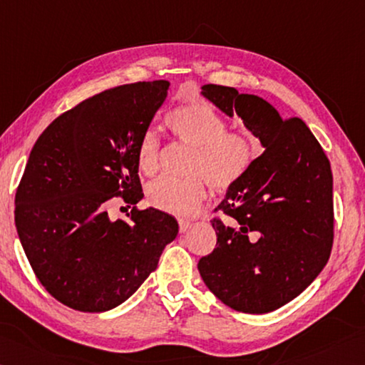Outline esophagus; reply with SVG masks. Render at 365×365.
Segmentation results:
<instances>
[{
  "instance_id": "34e87169",
  "label": "esophagus",
  "mask_w": 365,
  "mask_h": 365,
  "mask_svg": "<svg viewBox=\"0 0 365 365\" xmlns=\"http://www.w3.org/2000/svg\"><path fill=\"white\" fill-rule=\"evenodd\" d=\"M178 222H179V231L181 232H186L190 227V221H187V220H179Z\"/></svg>"
}]
</instances>
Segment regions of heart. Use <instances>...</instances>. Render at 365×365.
Instances as JSON below:
<instances>
[{
    "mask_svg": "<svg viewBox=\"0 0 365 365\" xmlns=\"http://www.w3.org/2000/svg\"><path fill=\"white\" fill-rule=\"evenodd\" d=\"M173 134L194 147L187 170L194 175L165 176L152 182L149 200L153 207L173 215H189L207 197V180L215 189H229L252 168L257 144L250 133L227 130V121L203 101L171 110L166 115ZM138 166L147 176L160 168V139L147 130L138 144Z\"/></svg>",
    "mask_w": 365,
    "mask_h": 365,
    "instance_id": "1",
    "label": "heart"
}]
</instances>
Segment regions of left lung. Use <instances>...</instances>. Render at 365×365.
<instances>
[{
    "instance_id": "obj_1",
    "label": "left lung",
    "mask_w": 365,
    "mask_h": 365,
    "mask_svg": "<svg viewBox=\"0 0 365 365\" xmlns=\"http://www.w3.org/2000/svg\"><path fill=\"white\" fill-rule=\"evenodd\" d=\"M202 94L229 117L239 115L264 152L229 187L215 212V250L199 272L229 308L264 314L308 289L334 244V178L321 144L303 120H284L269 102L235 88L205 85Z\"/></svg>"
}]
</instances>
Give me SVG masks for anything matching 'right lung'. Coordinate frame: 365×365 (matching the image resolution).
Instances as JSON below:
<instances>
[{"instance_id":"obj_1","label":"right lung","mask_w":365,"mask_h":365,"mask_svg":"<svg viewBox=\"0 0 365 365\" xmlns=\"http://www.w3.org/2000/svg\"><path fill=\"white\" fill-rule=\"evenodd\" d=\"M166 80L138 81L59 115L30 152L16 192V227L35 276L68 308L104 312L157 269L178 221L143 199L138 144L166 99ZM120 196L130 222L106 208Z\"/></svg>"}]
</instances>
